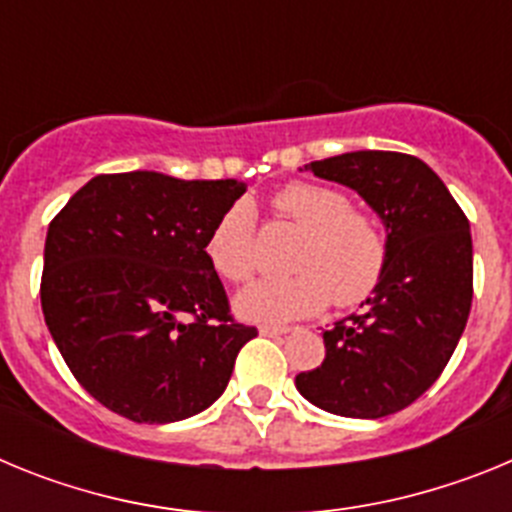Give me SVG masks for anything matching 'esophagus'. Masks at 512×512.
<instances>
[{
  "label": "esophagus",
  "instance_id": "esophagus-1",
  "mask_svg": "<svg viewBox=\"0 0 512 512\" xmlns=\"http://www.w3.org/2000/svg\"><path fill=\"white\" fill-rule=\"evenodd\" d=\"M289 328H282V325H261V333L264 336H271V338H277V336H284Z\"/></svg>",
  "mask_w": 512,
  "mask_h": 512
}]
</instances>
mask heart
Listing matches in <instances>:
<instances>
[{
	"label": "heart",
	"instance_id": "1",
	"mask_svg": "<svg viewBox=\"0 0 512 512\" xmlns=\"http://www.w3.org/2000/svg\"><path fill=\"white\" fill-rule=\"evenodd\" d=\"M279 215L305 230L292 259L297 274L248 287L238 312L256 323L310 318L330 300L356 307L374 295L387 266V238L377 217L351 207L348 194L328 184L292 182L271 197ZM207 256L220 277L243 284L259 269L251 207L235 202L207 238Z\"/></svg>",
	"mask_w": 512,
	"mask_h": 512
}]
</instances>
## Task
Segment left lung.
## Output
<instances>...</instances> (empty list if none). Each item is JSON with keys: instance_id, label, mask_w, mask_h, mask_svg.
<instances>
[{"instance_id": "obj_1", "label": "left lung", "mask_w": 512, "mask_h": 512, "mask_svg": "<svg viewBox=\"0 0 512 512\" xmlns=\"http://www.w3.org/2000/svg\"><path fill=\"white\" fill-rule=\"evenodd\" d=\"M305 169L356 189L382 217L387 266L356 315L323 333L325 361L300 395L343 418L408 408L449 364L472 307V233L436 171L408 153L354 151Z\"/></svg>"}]
</instances>
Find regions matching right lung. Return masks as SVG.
I'll use <instances>...</instances> for the list:
<instances>
[{
  "label": "right lung",
  "instance_id": "obj_1",
  "mask_svg": "<svg viewBox=\"0 0 512 512\" xmlns=\"http://www.w3.org/2000/svg\"><path fill=\"white\" fill-rule=\"evenodd\" d=\"M246 192L235 179L99 174L48 225L45 325L76 382L135 423L210 408L259 330L230 315L207 238Z\"/></svg>",
  "mask_w": 512,
  "mask_h": 512
}]
</instances>
